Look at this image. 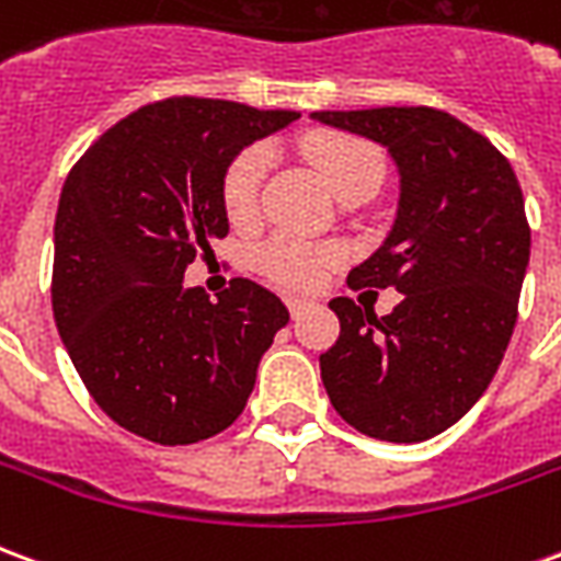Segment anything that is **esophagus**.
I'll use <instances>...</instances> for the list:
<instances>
[{"label": "esophagus", "instance_id": "34e87169", "mask_svg": "<svg viewBox=\"0 0 561 561\" xmlns=\"http://www.w3.org/2000/svg\"><path fill=\"white\" fill-rule=\"evenodd\" d=\"M285 304H288V312H291L294 318L297 316H304L306 309H309V300H304V297H285Z\"/></svg>", "mask_w": 561, "mask_h": 561}]
</instances>
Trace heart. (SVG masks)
<instances>
[{
    "instance_id": "1",
    "label": "heart",
    "mask_w": 561,
    "mask_h": 561,
    "mask_svg": "<svg viewBox=\"0 0 561 561\" xmlns=\"http://www.w3.org/2000/svg\"><path fill=\"white\" fill-rule=\"evenodd\" d=\"M306 156L316 164L324 183L336 192V197L348 195L354 188L381 183L385 161L369 140L354 135L321 131L304 144ZM270 171V149L264 144L243 149L225 171L221 201L233 221H249L257 213L261 185ZM340 257L336 249H318L294 237H276L257 249V270L288 288H312L324 276V270Z\"/></svg>"
}]
</instances>
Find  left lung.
<instances>
[{"mask_svg": "<svg viewBox=\"0 0 561 561\" xmlns=\"http://www.w3.org/2000/svg\"><path fill=\"white\" fill-rule=\"evenodd\" d=\"M312 119L388 147L397 219L352 288H397L378 318L333 297L340 340L321 354L333 409L357 433L412 445L445 433L490 388L517 324L531 231L511 161L435 107L316 111Z\"/></svg>", "mask_w": 561, "mask_h": 561, "instance_id": "8db88e82", "label": "left lung"}]
</instances>
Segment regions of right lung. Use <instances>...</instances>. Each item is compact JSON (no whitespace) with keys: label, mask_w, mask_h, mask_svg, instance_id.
I'll use <instances>...</instances> for the list:
<instances>
[{"label":"right lung","mask_w":561,"mask_h":561,"mask_svg":"<svg viewBox=\"0 0 561 561\" xmlns=\"http://www.w3.org/2000/svg\"><path fill=\"white\" fill-rule=\"evenodd\" d=\"M297 116L164 99L107 128L68 173L54 228L56 330L92 400L128 433L195 445L245 409L288 309L252 279L209 304L183 276L228 233V164Z\"/></svg>","instance_id":"1"}]
</instances>
